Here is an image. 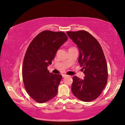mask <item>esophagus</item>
Returning a JSON list of instances; mask_svg holds the SVG:
<instances>
[{
	"label": "esophagus",
	"instance_id": "34e87169",
	"mask_svg": "<svg viewBox=\"0 0 125 125\" xmlns=\"http://www.w3.org/2000/svg\"><path fill=\"white\" fill-rule=\"evenodd\" d=\"M62 76L63 77H65L67 76V75H66V74H62Z\"/></svg>",
	"mask_w": 125,
	"mask_h": 125
}]
</instances>
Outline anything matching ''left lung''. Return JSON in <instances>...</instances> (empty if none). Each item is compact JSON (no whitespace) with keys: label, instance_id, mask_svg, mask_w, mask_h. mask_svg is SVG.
Returning <instances> with one entry per match:
<instances>
[{"label":"left lung","instance_id":"8db88e82","mask_svg":"<svg viewBox=\"0 0 125 125\" xmlns=\"http://www.w3.org/2000/svg\"><path fill=\"white\" fill-rule=\"evenodd\" d=\"M66 33L78 47V61L85 74L83 80L73 77L72 92L79 100L92 101L100 96L107 82V65L104 53L96 39L86 31Z\"/></svg>","mask_w":125,"mask_h":125}]
</instances>
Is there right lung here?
<instances>
[{
  "mask_svg": "<svg viewBox=\"0 0 125 125\" xmlns=\"http://www.w3.org/2000/svg\"><path fill=\"white\" fill-rule=\"evenodd\" d=\"M67 40L64 32L43 31L32 40L27 49L22 77L27 94L38 103L48 102L57 94L62 76L50 73L48 66Z\"/></svg>",
  "mask_w": 125,
  "mask_h": 125,
  "instance_id": "obj_1",
  "label": "right lung"
}]
</instances>
